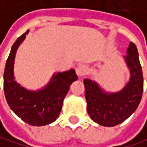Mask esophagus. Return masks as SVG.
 Instances as JSON below:
<instances>
[{"mask_svg": "<svg viewBox=\"0 0 147 147\" xmlns=\"http://www.w3.org/2000/svg\"><path fill=\"white\" fill-rule=\"evenodd\" d=\"M88 67L86 65H80L79 67H77L76 72L79 77H84L88 74Z\"/></svg>", "mask_w": 147, "mask_h": 147, "instance_id": "1", "label": "esophagus"}]
</instances>
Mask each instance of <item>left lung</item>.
Masks as SVG:
<instances>
[{
  "label": "left lung",
  "mask_w": 147,
  "mask_h": 147,
  "mask_svg": "<svg viewBox=\"0 0 147 147\" xmlns=\"http://www.w3.org/2000/svg\"><path fill=\"white\" fill-rule=\"evenodd\" d=\"M131 78L124 88L116 93H107L95 81L84 79L87 111L95 123L102 126H115L134 113L140 103L144 79L136 46L130 43L124 57Z\"/></svg>",
  "instance_id": "left-lung-1"
}]
</instances>
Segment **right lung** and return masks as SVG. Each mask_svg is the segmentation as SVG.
Returning <instances> with one entry per match:
<instances>
[{
    "label": "right lung",
    "mask_w": 147,
    "mask_h": 147,
    "mask_svg": "<svg viewBox=\"0 0 147 147\" xmlns=\"http://www.w3.org/2000/svg\"><path fill=\"white\" fill-rule=\"evenodd\" d=\"M27 33L28 31L18 37L11 47L5 65L3 89L7 102L18 117L30 125L42 126L58 117L69 86L78 80V76L74 69L58 72L46 88L37 91L27 90L16 83L13 77L15 53Z\"/></svg>",
    "instance_id": "1"
}]
</instances>
